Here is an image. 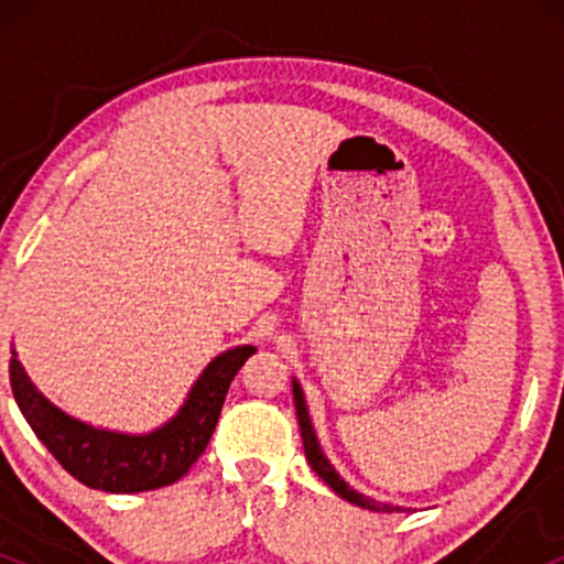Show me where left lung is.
Segmentation results:
<instances>
[{
	"label": "left lung",
	"instance_id": "left-lung-1",
	"mask_svg": "<svg viewBox=\"0 0 564 564\" xmlns=\"http://www.w3.org/2000/svg\"><path fill=\"white\" fill-rule=\"evenodd\" d=\"M294 405H296V419H300V430H302V443H304V456H307L310 467H313L315 475L321 477L323 482L328 485V488H334L336 494H339L345 501H352L358 503V507L364 509H371V511H394L398 507H390V503H379L373 501V498H368L364 494H358V490H352L349 485L341 480L339 475H336V469L328 464V458L323 456L321 445H318V437H315L313 432V424H310V416H307V405H304V394H302V387L294 381Z\"/></svg>",
	"mask_w": 564,
	"mask_h": 564
}]
</instances>
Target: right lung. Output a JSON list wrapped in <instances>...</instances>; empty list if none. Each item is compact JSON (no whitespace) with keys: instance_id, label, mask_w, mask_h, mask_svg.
<instances>
[{"instance_id":"right-lung-1","label":"right lung","mask_w":564,"mask_h":564,"mask_svg":"<svg viewBox=\"0 0 564 564\" xmlns=\"http://www.w3.org/2000/svg\"><path fill=\"white\" fill-rule=\"evenodd\" d=\"M257 347H236L206 366L177 416L151 435H116L66 416L36 392L18 358H10V384L25 422L70 477L108 494H140L177 482L209 445L232 377Z\"/></svg>"}]
</instances>
